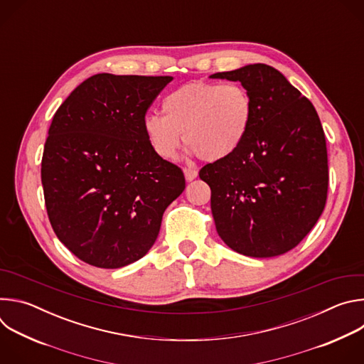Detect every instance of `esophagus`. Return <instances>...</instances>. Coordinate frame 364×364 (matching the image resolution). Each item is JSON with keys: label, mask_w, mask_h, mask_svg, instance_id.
I'll use <instances>...</instances> for the list:
<instances>
[{"label": "esophagus", "mask_w": 364, "mask_h": 364, "mask_svg": "<svg viewBox=\"0 0 364 364\" xmlns=\"http://www.w3.org/2000/svg\"><path fill=\"white\" fill-rule=\"evenodd\" d=\"M197 170L196 168H184V176H186V180L187 181H191V180H194L196 177H197Z\"/></svg>", "instance_id": "obj_1"}]
</instances>
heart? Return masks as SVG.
Returning <instances> with one entry per match:
<instances>
[{"mask_svg": "<svg viewBox=\"0 0 364 364\" xmlns=\"http://www.w3.org/2000/svg\"><path fill=\"white\" fill-rule=\"evenodd\" d=\"M164 117L149 114L144 134L164 160H173L183 141L201 160L220 161L245 141L253 114L252 97L236 82H190L163 99Z\"/></svg>", "mask_w": 364, "mask_h": 364, "instance_id": "1", "label": "heart"}]
</instances>
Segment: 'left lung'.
I'll return each mask as SVG.
<instances>
[{"instance_id":"8db88e82","label":"left lung","mask_w":364,"mask_h":364,"mask_svg":"<svg viewBox=\"0 0 364 364\" xmlns=\"http://www.w3.org/2000/svg\"><path fill=\"white\" fill-rule=\"evenodd\" d=\"M210 77L239 80L253 105L242 145L198 173L212 190L218 233L246 256L282 255L311 232L326 207L328 159L318 114L272 66L255 63Z\"/></svg>"}]
</instances>
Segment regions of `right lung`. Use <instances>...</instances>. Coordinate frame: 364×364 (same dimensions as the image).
I'll return each mask as SVG.
<instances>
[{"label":"right lung","instance_id":"right-lung-1","mask_svg":"<svg viewBox=\"0 0 364 364\" xmlns=\"http://www.w3.org/2000/svg\"><path fill=\"white\" fill-rule=\"evenodd\" d=\"M171 76L97 73L56 111L41 159L48 220L80 261L105 269L151 249L183 170L151 148L142 121Z\"/></svg>","mask_w":364,"mask_h":364}]
</instances>
